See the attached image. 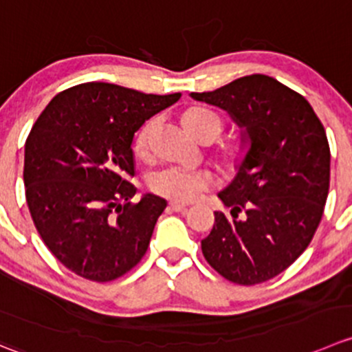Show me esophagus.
Masks as SVG:
<instances>
[{
  "instance_id": "obj_1",
  "label": "esophagus",
  "mask_w": 352,
  "mask_h": 352,
  "mask_svg": "<svg viewBox=\"0 0 352 352\" xmlns=\"http://www.w3.org/2000/svg\"><path fill=\"white\" fill-rule=\"evenodd\" d=\"M168 210L175 211V213H180V211H186L187 206H186V204H182V203H175V201H170Z\"/></svg>"
}]
</instances>
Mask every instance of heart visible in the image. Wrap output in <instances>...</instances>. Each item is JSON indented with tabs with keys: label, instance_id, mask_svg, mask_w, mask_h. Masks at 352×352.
Wrapping results in <instances>:
<instances>
[{
	"label": "heart",
	"instance_id": "1",
	"mask_svg": "<svg viewBox=\"0 0 352 352\" xmlns=\"http://www.w3.org/2000/svg\"><path fill=\"white\" fill-rule=\"evenodd\" d=\"M182 124L190 135H194V138L203 142L214 141L221 134V129H223L220 117L213 111L206 110V108H190V110H187L182 115ZM151 129L153 122H148L135 138V153L141 158H146L149 155ZM242 155L244 153H242L241 146H228L221 153V163H223L225 168L232 170L241 162ZM213 182V175L208 172L186 170L179 168V166H166V168L153 173V177L149 179V187L155 194L175 201V203H192L204 190L210 189Z\"/></svg>",
	"mask_w": 352,
	"mask_h": 352
}]
</instances>
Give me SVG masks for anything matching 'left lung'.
Wrapping results in <instances>:
<instances>
[{"instance_id": "obj_1", "label": "left lung", "mask_w": 352, "mask_h": 352, "mask_svg": "<svg viewBox=\"0 0 352 352\" xmlns=\"http://www.w3.org/2000/svg\"><path fill=\"white\" fill-rule=\"evenodd\" d=\"M242 129L248 153L218 192L230 217L214 211L201 241L227 280L254 285L277 277L311 242L330 186V148L311 104L274 77L254 74L210 93H190Z\"/></svg>"}]
</instances>
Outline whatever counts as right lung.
Here are the masks:
<instances>
[{
    "instance_id": "add662e5",
    "label": "right lung",
    "mask_w": 352,
    "mask_h": 352,
    "mask_svg": "<svg viewBox=\"0 0 352 352\" xmlns=\"http://www.w3.org/2000/svg\"><path fill=\"white\" fill-rule=\"evenodd\" d=\"M182 94H144L85 82L56 94L25 141L23 184L30 217L46 248L75 275L110 282L148 251L166 201L131 203L134 134Z\"/></svg>"
}]
</instances>
